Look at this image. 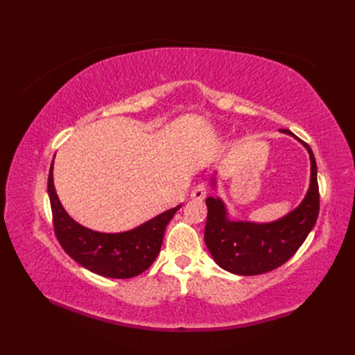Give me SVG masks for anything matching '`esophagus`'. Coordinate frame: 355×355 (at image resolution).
Masks as SVG:
<instances>
[{
    "instance_id": "obj_1",
    "label": "esophagus",
    "mask_w": 355,
    "mask_h": 355,
    "mask_svg": "<svg viewBox=\"0 0 355 355\" xmlns=\"http://www.w3.org/2000/svg\"><path fill=\"white\" fill-rule=\"evenodd\" d=\"M207 196V187L204 184H198L191 192V198L194 200H204Z\"/></svg>"
}]
</instances>
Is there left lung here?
Listing matches in <instances>:
<instances>
[{
    "instance_id": "obj_1",
    "label": "left lung",
    "mask_w": 355,
    "mask_h": 355,
    "mask_svg": "<svg viewBox=\"0 0 355 355\" xmlns=\"http://www.w3.org/2000/svg\"><path fill=\"white\" fill-rule=\"evenodd\" d=\"M282 133L293 136L282 128ZM311 159V180L305 198L286 216L268 223L249 220H231L225 202L219 197H209L207 220L204 241L216 262L225 271L237 275H259L282 266L292 257L318 218L320 194L317 182V164L309 145L302 142ZM211 185L216 180L211 178Z\"/></svg>"
}]
</instances>
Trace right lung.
<instances>
[{
	"label": "right lung",
	"instance_id": "add662e5",
	"mask_svg": "<svg viewBox=\"0 0 355 355\" xmlns=\"http://www.w3.org/2000/svg\"><path fill=\"white\" fill-rule=\"evenodd\" d=\"M49 197L55 234L60 245L85 270L110 278H132L146 271L159 253L167 223L180 204L124 232H98L75 222L59 201L53 184V163L49 173Z\"/></svg>",
	"mask_w": 355,
	"mask_h": 355
}]
</instances>
